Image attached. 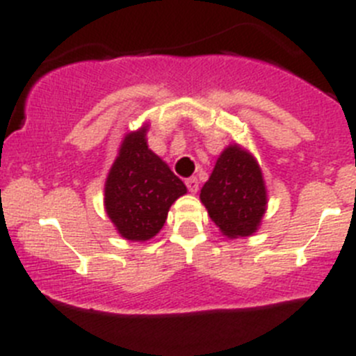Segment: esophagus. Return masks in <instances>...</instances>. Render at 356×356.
Here are the masks:
<instances>
[{
  "label": "esophagus",
  "instance_id": "1",
  "mask_svg": "<svg viewBox=\"0 0 356 356\" xmlns=\"http://www.w3.org/2000/svg\"><path fill=\"white\" fill-rule=\"evenodd\" d=\"M185 185H186V188H188L190 193H197V190H199V179H197L195 177H190L185 179Z\"/></svg>",
  "mask_w": 356,
  "mask_h": 356
}]
</instances>
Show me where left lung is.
Here are the masks:
<instances>
[{
    "label": "left lung",
    "mask_w": 356,
    "mask_h": 356,
    "mask_svg": "<svg viewBox=\"0 0 356 356\" xmlns=\"http://www.w3.org/2000/svg\"><path fill=\"white\" fill-rule=\"evenodd\" d=\"M200 202L225 237L256 234L266 213L268 195L254 156L238 143L228 145L200 190Z\"/></svg>",
    "instance_id": "8db88e82"
}]
</instances>
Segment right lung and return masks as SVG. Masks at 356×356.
<instances>
[{
    "mask_svg": "<svg viewBox=\"0 0 356 356\" xmlns=\"http://www.w3.org/2000/svg\"><path fill=\"white\" fill-rule=\"evenodd\" d=\"M143 124L126 133L105 179V211L126 241L145 242L166 223L170 207L186 186L147 145Z\"/></svg>",
    "mask_w": 356,
    "mask_h": 356,
    "instance_id": "right-lung-1",
    "label": "right lung"
}]
</instances>
